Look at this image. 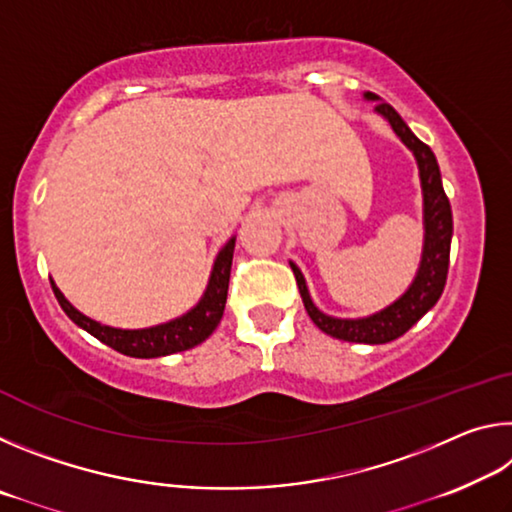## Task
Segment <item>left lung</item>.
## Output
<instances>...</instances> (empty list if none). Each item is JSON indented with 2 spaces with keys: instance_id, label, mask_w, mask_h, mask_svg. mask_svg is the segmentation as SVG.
Instances as JSON below:
<instances>
[{
  "instance_id": "left-lung-1",
  "label": "left lung",
  "mask_w": 512,
  "mask_h": 512,
  "mask_svg": "<svg viewBox=\"0 0 512 512\" xmlns=\"http://www.w3.org/2000/svg\"><path fill=\"white\" fill-rule=\"evenodd\" d=\"M368 101H377L375 110L384 117L395 135L409 146L415 155L420 169V185H422V214H424V246H422V259L420 268L411 287L406 289L393 305L377 311V314L366 318H334L320 311L314 302H311L309 289L305 277H302L300 268L291 262L293 275H296L298 289L302 302L309 318L314 320L318 329L325 334L334 336V339L350 341V343H368L379 345L395 341L397 336L418 323V320L427 314V311L436 305L438 298L443 296L445 282H447V268H449V248H452V205L443 189V180H440V169L436 162V155L427 144L420 142L418 137L411 133V128L404 124V119L397 115L393 106L381 101L377 94L366 92L363 94Z\"/></svg>"
}]
</instances>
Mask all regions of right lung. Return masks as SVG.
I'll use <instances>...</instances> for the list:
<instances>
[{"label":"right lung","instance_id":"add662e5","mask_svg":"<svg viewBox=\"0 0 512 512\" xmlns=\"http://www.w3.org/2000/svg\"><path fill=\"white\" fill-rule=\"evenodd\" d=\"M232 253H235V237L221 248V253L214 259V268L207 282V289L203 298L198 300L194 309L180 318H173L169 323L146 327V329H119L110 325H101L97 320L81 314L79 309L72 307L60 289L51 282L54 296L60 302L65 314L74 320L76 325L83 327L85 332L92 334L94 339L110 345L126 357L135 359H153V357H167L173 352H183L194 348V345L203 343L210 336L216 325L221 323L225 300H228V284H230V268H232Z\"/></svg>","mask_w":512,"mask_h":512}]
</instances>
